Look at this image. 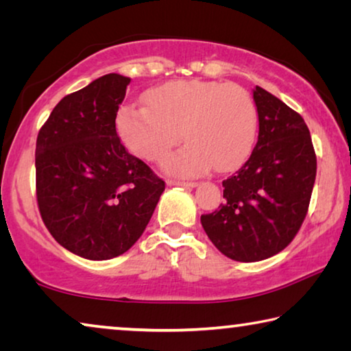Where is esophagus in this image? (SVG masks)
<instances>
[{
    "label": "esophagus",
    "instance_id": "34e87169",
    "mask_svg": "<svg viewBox=\"0 0 351 351\" xmlns=\"http://www.w3.org/2000/svg\"><path fill=\"white\" fill-rule=\"evenodd\" d=\"M167 186H178V187H187V189H193L197 187V182H184V181H175V180H167Z\"/></svg>",
    "mask_w": 351,
    "mask_h": 351
}]
</instances>
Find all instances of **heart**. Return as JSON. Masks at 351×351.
Returning a JSON list of instances; mask_svg holds the SVG:
<instances>
[{
    "label": "heart",
    "mask_w": 351,
    "mask_h": 351,
    "mask_svg": "<svg viewBox=\"0 0 351 351\" xmlns=\"http://www.w3.org/2000/svg\"><path fill=\"white\" fill-rule=\"evenodd\" d=\"M145 106L125 105L116 128L130 152L159 161L182 138L189 144L164 159L176 176H198L215 167L230 171L246 161L257 139L258 116L245 88L235 83L175 80L145 94Z\"/></svg>",
    "instance_id": "heart-1"
}]
</instances>
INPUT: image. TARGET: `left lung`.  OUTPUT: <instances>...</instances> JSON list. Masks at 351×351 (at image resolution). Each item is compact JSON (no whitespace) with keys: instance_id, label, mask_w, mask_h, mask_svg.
Masks as SVG:
<instances>
[{"instance_id":"8db88e82","label":"left lung","mask_w":351,"mask_h":351,"mask_svg":"<svg viewBox=\"0 0 351 351\" xmlns=\"http://www.w3.org/2000/svg\"><path fill=\"white\" fill-rule=\"evenodd\" d=\"M258 141L251 158L223 181L226 203L201 215L207 237L235 261H260L287 247L304 223L314 181L316 153L300 114L255 86Z\"/></svg>"}]
</instances>
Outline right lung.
<instances>
[{"instance_id": "right-lung-1", "label": "right lung", "mask_w": 351, "mask_h": 351, "mask_svg": "<svg viewBox=\"0 0 351 351\" xmlns=\"http://www.w3.org/2000/svg\"><path fill=\"white\" fill-rule=\"evenodd\" d=\"M130 82L111 73L63 97L37 138L41 218L57 243L82 258L110 260L127 252L165 189L116 133Z\"/></svg>"}]
</instances>
